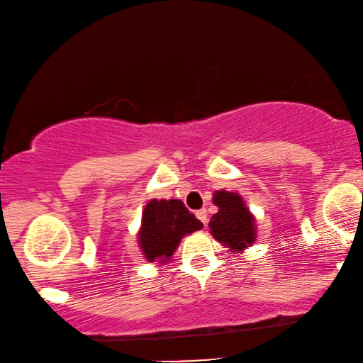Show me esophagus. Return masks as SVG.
<instances>
[{"label":"esophagus","instance_id":"34e87169","mask_svg":"<svg viewBox=\"0 0 363 363\" xmlns=\"http://www.w3.org/2000/svg\"><path fill=\"white\" fill-rule=\"evenodd\" d=\"M196 218L199 219L201 223H208V211L206 209H199V211H196Z\"/></svg>","mask_w":363,"mask_h":363}]
</instances>
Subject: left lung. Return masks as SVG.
<instances>
[{"label": "left lung", "mask_w": 363, "mask_h": 363, "mask_svg": "<svg viewBox=\"0 0 363 363\" xmlns=\"http://www.w3.org/2000/svg\"><path fill=\"white\" fill-rule=\"evenodd\" d=\"M213 203L218 206L209 221V233L229 253H242L256 241V218L241 194L231 191H216Z\"/></svg>", "instance_id": "left-lung-1"}]
</instances>
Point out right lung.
I'll return each mask as SVG.
<instances>
[{
	"instance_id": "add662e5",
	"label": "right lung",
	"mask_w": 363,
	"mask_h": 363,
	"mask_svg": "<svg viewBox=\"0 0 363 363\" xmlns=\"http://www.w3.org/2000/svg\"><path fill=\"white\" fill-rule=\"evenodd\" d=\"M203 223L179 199H150L142 211L137 245L147 263H169L179 242Z\"/></svg>"
}]
</instances>
